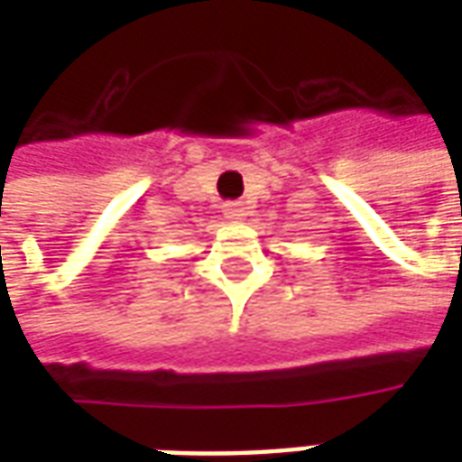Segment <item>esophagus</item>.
Listing matches in <instances>:
<instances>
[{
    "label": "esophagus",
    "mask_w": 462,
    "mask_h": 462,
    "mask_svg": "<svg viewBox=\"0 0 462 462\" xmlns=\"http://www.w3.org/2000/svg\"><path fill=\"white\" fill-rule=\"evenodd\" d=\"M225 217H227V220H232V222H240V220H245V215H247V210H245V205H240V202H227V205H225Z\"/></svg>",
    "instance_id": "1"
}]
</instances>
